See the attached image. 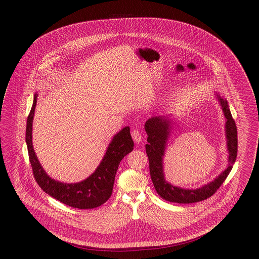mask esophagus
Masks as SVG:
<instances>
[{
  "label": "esophagus",
  "mask_w": 259,
  "mask_h": 259,
  "mask_svg": "<svg viewBox=\"0 0 259 259\" xmlns=\"http://www.w3.org/2000/svg\"><path fill=\"white\" fill-rule=\"evenodd\" d=\"M132 138H133V140H134V142H135L136 144H139V143H141L142 142V134L140 133V131H138V130H134L133 132H132Z\"/></svg>",
  "instance_id": "34e87169"
}]
</instances>
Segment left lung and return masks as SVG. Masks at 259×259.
Returning a JSON list of instances; mask_svg holds the SVG:
<instances>
[{"label": "left lung", "mask_w": 259, "mask_h": 259, "mask_svg": "<svg viewBox=\"0 0 259 259\" xmlns=\"http://www.w3.org/2000/svg\"><path fill=\"white\" fill-rule=\"evenodd\" d=\"M214 96L222 107V112L226 120L225 137L228 151V165L226 169L222 171L213 181L197 188H184L172 185L166 181L163 161L168 145V140L172 132V125L175 124V121H172L171 118V115L152 116L145 124V130L148 135L146 150L149 161L151 181L158 195H160V197L165 199L166 201L180 204H189L200 202L210 197L223 184L233 168L238 150L237 127L231 111L229 110L227 100L222 97L217 92L214 93Z\"/></svg>", "instance_id": "8db88e82"}]
</instances>
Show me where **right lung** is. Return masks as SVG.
Here are the masks:
<instances>
[{"label":"right lung","instance_id":"1","mask_svg":"<svg viewBox=\"0 0 259 259\" xmlns=\"http://www.w3.org/2000/svg\"><path fill=\"white\" fill-rule=\"evenodd\" d=\"M37 98V93L36 92L32 109L27 118L26 144L29 159L37 185L51 197L73 208L93 209L103 205L111 197L115 174L120 161L134 148V142L130 134V127H124L113 136L101 163L88 178L74 184L61 183L52 179L45 171L34 150L32 131Z\"/></svg>","mask_w":259,"mask_h":259}]
</instances>
